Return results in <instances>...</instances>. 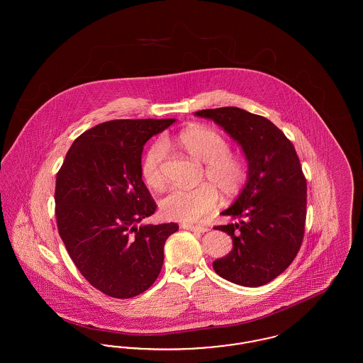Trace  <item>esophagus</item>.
<instances>
[{
    "label": "esophagus",
    "mask_w": 363,
    "mask_h": 363,
    "mask_svg": "<svg viewBox=\"0 0 363 363\" xmlns=\"http://www.w3.org/2000/svg\"><path fill=\"white\" fill-rule=\"evenodd\" d=\"M181 227L184 230H189V231H194V233H206V231H208L207 227H204V225H182Z\"/></svg>",
    "instance_id": "obj_1"
}]
</instances>
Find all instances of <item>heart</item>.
<instances>
[{
    "label": "heart",
    "instance_id": "obj_1",
    "mask_svg": "<svg viewBox=\"0 0 363 363\" xmlns=\"http://www.w3.org/2000/svg\"><path fill=\"white\" fill-rule=\"evenodd\" d=\"M174 143L191 157L206 163V174L209 184L196 188H173L160 201L162 213L172 220L191 223L212 211L218 204V190L225 197L237 196L246 181V166L240 156L228 152L230 145L219 132L193 125L179 132ZM166 148L163 143L155 141L141 163V174L147 185L159 189L164 184L163 163Z\"/></svg>",
    "mask_w": 363,
    "mask_h": 363
}]
</instances>
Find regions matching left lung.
I'll use <instances>...</instances> for the list:
<instances>
[{"label":"left lung","instance_id":"8db88e82","mask_svg":"<svg viewBox=\"0 0 363 363\" xmlns=\"http://www.w3.org/2000/svg\"><path fill=\"white\" fill-rule=\"evenodd\" d=\"M194 116L222 126L247 160L246 184L222 212L237 222L215 227L231 237L233 250L212 267L231 283L264 286L287 269L303 240L306 179L293 143L269 120L238 107Z\"/></svg>","mask_w":363,"mask_h":363}]
</instances>
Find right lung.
Returning a JSON list of instances; mask_svg holds the SVG:
<instances>
[{
	"instance_id": "add662e5",
	"label": "right lung",
	"mask_w": 363,
	"mask_h": 363,
	"mask_svg": "<svg viewBox=\"0 0 363 363\" xmlns=\"http://www.w3.org/2000/svg\"><path fill=\"white\" fill-rule=\"evenodd\" d=\"M169 120H114L76 138L55 179L61 240L80 274L113 298L148 290L163 265L177 223L143 225L155 201L141 177L144 144Z\"/></svg>"
}]
</instances>
